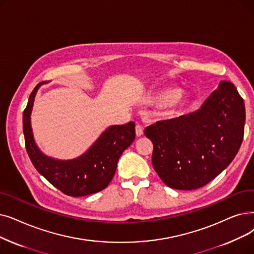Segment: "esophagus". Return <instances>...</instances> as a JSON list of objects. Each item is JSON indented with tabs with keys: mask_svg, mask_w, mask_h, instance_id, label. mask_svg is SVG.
I'll list each match as a JSON object with an SVG mask.
<instances>
[{
	"mask_svg": "<svg viewBox=\"0 0 254 254\" xmlns=\"http://www.w3.org/2000/svg\"><path fill=\"white\" fill-rule=\"evenodd\" d=\"M136 135H137L138 137H140V136L143 135V127H142L140 125H137V126H136Z\"/></svg>",
	"mask_w": 254,
	"mask_h": 254,
	"instance_id": "34e87169",
	"label": "esophagus"
}]
</instances>
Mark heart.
Wrapping results in <instances>:
<instances>
[{"instance_id": "heart-1", "label": "heart", "mask_w": 254, "mask_h": 254, "mask_svg": "<svg viewBox=\"0 0 254 254\" xmlns=\"http://www.w3.org/2000/svg\"><path fill=\"white\" fill-rule=\"evenodd\" d=\"M149 100L157 105H167V108H174L182 103L183 97L176 90H166L150 96Z\"/></svg>"}]
</instances>
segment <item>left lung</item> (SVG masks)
Segmentation results:
<instances>
[{"label": "left lung", "mask_w": 254, "mask_h": 254, "mask_svg": "<svg viewBox=\"0 0 254 254\" xmlns=\"http://www.w3.org/2000/svg\"><path fill=\"white\" fill-rule=\"evenodd\" d=\"M245 105L235 85L222 81L199 110L147 127L152 166L164 184L195 190L221 173L244 137Z\"/></svg>", "instance_id": "left-lung-1"}]
</instances>
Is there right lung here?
Returning a JSON list of instances; mask_svg holds the SVG:
<instances>
[{
  "label": "right lung",
  "instance_id": "right-lung-1",
  "mask_svg": "<svg viewBox=\"0 0 254 254\" xmlns=\"http://www.w3.org/2000/svg\"><path fill=\"white\" fill-rule=\"evenodd\" d=\"M30 94L23 113V130L26 149L36 170L62 193L81 197L107 188L117 168V162L135 140V124L110 127L83 156L69 161H59L45 156L33 139L30 115L38 88Z\"/></svg>",
  "mask_w": 254,
  "mask_h": 254
}]
</instances>
